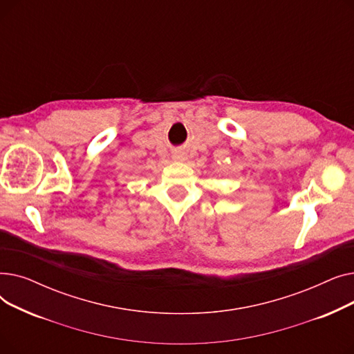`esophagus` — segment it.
Segmentation results:
<instances>
[{"label":"esophagus","mask_w":354,"mask_h":354,"mask_svg":"<svg viewBox=\"0 0 354 354\" xmlns=\"http://www.w3.org/2000/svg\"><path fill=\"white\" fill-rule=\"evenodd\" d=\"M185 153L183 152H175L174 153V160H178V162H182V160H185Z\"/></svg>","instance_id":"esophagus-1"}]
</instances>
